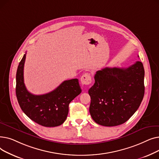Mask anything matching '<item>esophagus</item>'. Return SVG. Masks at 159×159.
I'll list each match as a JSON object with an SVG mask.
<instances>
[{
	"instance_id": "obj_1",
	"label": "esophagus",
	"mask_w": 159,
	"mask_h": 159,
	"mask_svg": "<svg viewBox=\"0 0 159 159\" xmlns=\"http://www.w3.org/2000/svg\"><path fill=\"white\" fill-rule=\"evenodd\" d=\"M80 82H81V84L82 85L90 84L91 82H92V79H91V75L88 73L82 75L81 78H80Z\"/></svg>"
}]
</instances>
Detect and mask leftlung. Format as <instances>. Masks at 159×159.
<instances>
[{"instance_id": "1", "label": "left lung", "mask_w": 159, "mask_h": 159, "mask_svg": "<svg viewBox=\"0 0 159 159\" xmlns=\"http://www.w3.org/2000/svg\"><path fill=\"white\" fill-rule=\"evenodd\" d=\"M144 69L137 61L126 68H105L95 75V84L88 93L89 113L104 126L126 122L138 110L144 95Z\"/></svg>"}]
</instances>
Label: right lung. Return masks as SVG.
I'll return each instance as SVG.
<instances>
[{
  "label": "right lung",
  "instance_id": "right-lung-1",
  "mask_svg": "<svg viewBox=\"0 0 159 159\" xmlns=\"http://www.w3.org/2000/svg\"><path fill=\"white\" fill-rule=\"evenodd\" d=\"M25 53L16 74V95L20 107L33 121L45 127L60 126L66 120L69 104L81 93L79 80H65L48 93L36 95L27 90L24 82Z\"/></svg>",
  "mask_w": 159,
  "mask_h": 159
}]
</instances>
